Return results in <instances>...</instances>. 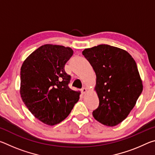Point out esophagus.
Listing matches in <instances>:
<instances>
[{
  "mask_svg": "<svg viewBox=\"0 0 155 155\" xmlns=\"http://www.w3.org/2000/svg\"><path fill=\"white\" fill-rule=\"evenodd\" d=\"M87 91V88H86V87H83L82 89H81V91H82V93H85L86 92V91Z\"/></svg>",
  "mask_w": 155,
  "mask_h": 155,
  "instance_id": "esophagus-1",
  "label": "esophagus"
}]
</instances>
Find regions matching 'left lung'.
Listing matches in <instances>:
<instances>
[{
  "label": "left lung",
  "instance_id": "left-lung-1",
  "mask_svg": "<svg viewBox=\"0 0 155 155\" xmlns=\"http://www.w3.org/2000/svg\"><path fill=\"white\" fill-rule=\"evenodd\" d=\"M83 54L96 75L99 105L92 114L108 127L126 119L143 90L137 64L126 51L107 44L86 48Z\"/></svg>",
  "mask_w": 155,
  "mask_h": 155
}]
</instances>
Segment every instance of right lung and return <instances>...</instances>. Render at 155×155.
Returning a JSON list of instances; mask_svg holds the SVG:
<instances>
[{
  "label": "right lung",
  "mask_w": 155,
  "mask_h": 155,
  "mask_svg": "<svg viewBox=\"0 0 155 155\" xmlns=\"http://www.w3.org/2000/svg\"><path fill=\"white\" fill-rule=\"evenodd\" d=\"M73 54L69 47L45 44L33 52L20 70V95L36 118L54 125L66 118L80 92L68 86L65 65Z\"/></svg>",
  "instance_id": "1"
}]
</instances>
